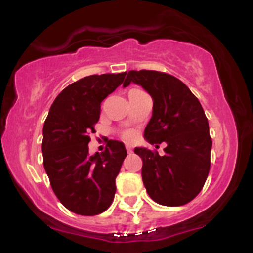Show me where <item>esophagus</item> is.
I'll use <instances>...</instances> for the list:
<instances>
[{
	"instance_id": "1",
	"label": "esophagus",
	"mask_w": 253,
	"mask_h": 253,
	"mask_svg": "<svg viewBox=\"0 0 253 253\" xmlns=\"http://www.w3.org/2000/svg\"><path fill=\"white\" fill-rule=\"evenodd\" d=\"M126 149H127V152H128V153H132L133 152V147L129 146V145H127Z\"/></svg>"
}]
</instances>
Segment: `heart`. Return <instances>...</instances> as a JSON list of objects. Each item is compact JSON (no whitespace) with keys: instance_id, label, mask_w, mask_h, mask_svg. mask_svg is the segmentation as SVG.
<instances>
[{"instance_id":"1","label":"heart","mask_w":253,"mask_h":253,"mask_svg":"<svg viewBox=\"0 0 253 253\" xmlns=\"http://www.w3.org/2000/svg\"><path fill=\"white\" fill-rule=\"evenodd\" d=\"M132 136H133V133L132 132H126V133H125V138L129 139V138H132Z\"/></svg>"}]
</instances>
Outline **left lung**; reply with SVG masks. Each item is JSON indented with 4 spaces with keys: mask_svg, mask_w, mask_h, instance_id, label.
I'll return each instance as SVG.
<instances>
[{
    "mask_svg": "<svg viewBox=\"0 0 253 253\" xmlns=\"http://www.w3.org/2000/svg\"><path fill=\"white\" fill-rule=\"evenodd\" d=\"M130 83L143 86L153 100L144 138L156 146L167 143L164 156L146 147L134 149L143 159L147 194L159 205H185L201 191L211 168L210 125L201 103L184 83L164 72L132 70L123 86Z\"/></svg>",
    "mask_w": 253,
    "mask_h": 253,
    "instance_id": "obj_1",
    "label": "left lung"
}]
</instances>
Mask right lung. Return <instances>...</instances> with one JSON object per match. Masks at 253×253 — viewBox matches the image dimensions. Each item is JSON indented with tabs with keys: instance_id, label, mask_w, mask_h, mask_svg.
I'll list each match as a JSON object with an SVG mask.
<instances>
[{
	"instance_id": "1",
	"label": "right lung",
	"mask_w": 253,
	"mask_h": 253,
	"mask_svg": "<svg viewBox=\"0 0 253 253\" xmlns=\"http://www.w3.org/2000/svg\"><path fill=\"white\" fill-rule=\"evenodd\" d=\"M125 76L91 75L70 84L56 97L43 124V168L58 200L72 213L97 215L114 200L115 178L127 156L125 145L109 140L102 153L90 156L88 144L101 102Z\"/></svg>"
}]
</instances>
